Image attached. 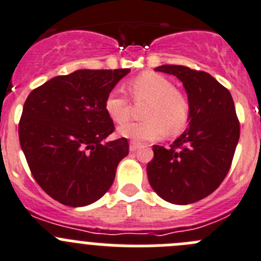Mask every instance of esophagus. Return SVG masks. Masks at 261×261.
Segmentation results:
<instances>
[{"label": "esophagus", "instance_id": "34e87169", "mask_svg": "<svg viewBox=\"0 0 261 261\" xmlns=\"http://www.w3.org/2000/svg\"><path fill=\"white\" fill-rule=\"evenodd\" d=\"M139 147H140V143L130 142V150H131V152H135V150H138Z\"/></svg>", "mask_w": 261, "mask_h": 261}]
</instances>
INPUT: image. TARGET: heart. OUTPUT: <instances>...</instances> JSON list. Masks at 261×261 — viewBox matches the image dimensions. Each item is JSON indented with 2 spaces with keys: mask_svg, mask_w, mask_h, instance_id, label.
<instances>
[{
  "mask_svg": "<svg viewBox=\"0 0 261 261\" xmlns=\"http://www.w3.org/2000/svg\"><path fill=\"white\" fill-rule=\"evenodd\" d=\"M135 101H147L140 122H130L118 128L119 134L133 140H155L166 134L175 136L187 127L191 117V103L174 82L164 75L144 72L128 85ZM130 100L117 91L106 97V112L116 123H123L131 117Z\"/></svg>",
  "mask_w": 261,
  "mask_h": 261,
  "instance_id": "obj_1",
  "label": "heart"
}]
</instances>
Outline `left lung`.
Segmentation results:
<instances>
[{"label":"left lung","instance_id":"8db88e82","mask_svg":"<svg viewBox=\"0 0 261 261\" xmlns=\"http://www.w3.org/2000/svg\"><path fill=\"white\" fill-rule=\"evenodd\" d=\"M154 70L176 75L191 103L189 127L169 149L153 145L147 166L155 193L175 204H188L213 193L232 166L240 139V121L229 90L213 75L184 65Z\"/></svg>","mask_w":261,"mask_h":261}]
</instances>
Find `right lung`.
<instances>
[{"label":"right lung","instance_id":"add662e5","mask_svg":"<svg viewBox=\"0 0 261 261\" xmlns=\"http://www.w3.org/2000/svg\"><path fill=\"white\" fill-rule=\"evenodd\" d=\"M125 69H80L58 75L27 97L19 140L38 186L55 201L81 207L103 197L119 161L128 154L126 138L101 144L114 131L106 97Z\"/></svg>","mask_w":261,"mask_h":261}]
</instances>
